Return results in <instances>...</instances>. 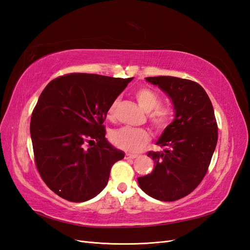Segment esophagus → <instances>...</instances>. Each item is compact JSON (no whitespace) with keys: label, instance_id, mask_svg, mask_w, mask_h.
I'll list each match as a JSON object with an SVG mask.
<instances>
[{"label":"esophagus","instance_id":"34e87169","mask_svg":"<svg viewBox=\"0 0 250 250\" xmlns=\"http://www.w3.org/2000/svg\"><path fill=\"white\" fill-rule=\"evenodd\" d=\"M138 155L137 154H129V153H126L125 158L126 160H134V158H137Z\"/></svg>","mask_w":250,"mask_h":250}]
</instances>
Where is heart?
Listing matches in <instances>:
<instances>
[{"instance_id": "heart-1", "label": "heart", "mask_w": 250, "mask_h": 250, "mask_svg": "<svg viewBox=\"0 0 250 250\" xmlns=\"http://www.w3.org/2000/svg\"><path fill=\"white\" fill-rule=\"evenodd\" d=\"M140 106L148 112V118L151 125L157 132H163L167 129L173 118V109L167 105H161V98L153 89L149 87H141L135 92ZM119 99L111 103L107 111V117L113 118ZM151 137L148 130L143 128L121 127L112 130L109 134V140L113 146L129 152H135L145 147Z\"/></svg>"}]
</instances>
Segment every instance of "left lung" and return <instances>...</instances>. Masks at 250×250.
<instances>
[{
	"mask_svg": "<svg viewBox=\"0 0 250 250\" xmlns=\"http://www.w3.org/2000/svg\"><path fill=\"white\" fill-rule=\"evenodd\" d=\"M146 81L170 97L175 113L156 143L164 150L147 154L154 161L153 171L138 183L154 199L175 201L193 192L208 172L218 141L215 112L198 83L171 76Z\"/></svg>",
	"mask_w": 250,
	"mask_h": 250,
	"instance_id": "8db88e82",
	"label": "left lung"
}]
</instances>
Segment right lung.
I'll return each mask as SVG.
<instances>
[{
    "mask_svg": "<svg viewBox=\"0 0 250 250\" xmlns=\"http://www.w3.org/2000/svg\"><path fill=\"white\" fill-rule=\"evenodd\" d=\"M132 78L73 73L44 87L30 122L36 168L60 197L94 198L106 187L124 152L105 138L108 108Z\"/></svg>",
    "mask_w": 250,
    "mask_h": 250,
    "instance_id": "obj_1",
    "label": "right lung"
}]
</instances>
